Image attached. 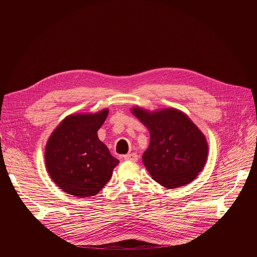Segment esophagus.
I'll return each mask as SVG.
<instances>
[{
    "instance_id": "esophagus-1",
    "label": "esophagus",
    "mask_w": 257,
    "mask_h": 257,
    "mask_svg": "<svg viewBox=\"0 0 257 257\" xmlns=\"http://www.w3.org/2000/svg\"><path fill=\"white\" fill-rule=\"evenodd\" d=\"M124 160H126V161H131V162H137V161H138V156H137L136 154L132 153V154L126 155V156L124 157Z\"/></svg>"
}]
</instances>
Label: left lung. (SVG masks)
<instances>
[{
    "label": "left lung",
    "instance_id": "obj_1",
    "mask_svg": "<svg viewBox=\"0 0 257 257\" xmlns=\"http://www.w3.org/2000/svg\"><path fill=\"white\" fill-rule=\"evenodd\" d=\"M132 113L151 133L142 162L153 179L169 189L193 181L204 167L208 152L204 135L193 122L176 108L150 113L133 107Z\"/></svg>",
    "mask_w": 257,
    "mask_h": 257
}]
</instances>
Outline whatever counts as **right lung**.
Segmentation results:
<instances>
[{
    "label": "right lung",
    "instance_id": "1",
    "mask_svg": "<svg viewBox=\"0 0 257 257\" xmlns=\"http://www.w3.org/2000/svg\"><path fill=\"white\" fill-rule=\"evenodd\" d=\"M107 114L103 109L96 114L68 116L49 138L47 170L66 193L78 197L96 195L119 164L97 137Z\"/></svg>",
    "mask_w": 257,
    "mask_h": 257
}]
</instances>
